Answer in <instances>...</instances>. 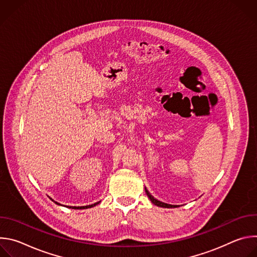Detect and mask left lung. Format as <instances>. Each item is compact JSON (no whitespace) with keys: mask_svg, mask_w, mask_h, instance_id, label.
Here are the masks:
<instances>
[{"mask_svg":"<svg viewBox=\"0 0 257 257\" xmlns=\"http://www.w3.org/2000/svg\"><path fill=\"white\" fill-rule=\"evenodd\" d=\"M145 189V192H146V195L149 196V198L151 199V201L155 204V205H157V206H160V207H166V208H173V207H178V205H172V204H168V203H165V202H162V201H160V200H158V199H156L151 193H150V191L146 189V187L144 188Z\"/></svg>","mask_w":257,"mask_h":257,"instance_id":"obj_1","label":"left lung"}]
</instances>
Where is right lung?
Returning <instances> with one entry per match:
<instances>
[{"label":"right lung","instance_id":"right-lung-1","mask_svg":"<svg viewBox=\"0 0 257 257\" xmlns=\"http://www.w3.org/2000/svg\"><path fill=\"white\" fill-rule=\"evenodd\" d=\"M51 198V197H50ZM52 199V198H51ZM56 204H58V205H62V204H60L59 202H57V201H55L54 199H52ZM100 201H98V202H95V203H93V204H89V205H84V206H67V207H69V208H72V209H86V208H90V207H93V206H95V205H97L98 203H99ZM65 206V205H64Z\"/></svg>","mask_w":257,"mask_h":257}]
</instances>
